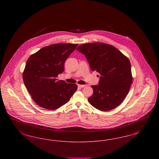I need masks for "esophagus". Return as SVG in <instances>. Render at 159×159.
<instances>
[{"label":"esophagus","mask_w":159,"mask_h":159,"mask_svg":"<svg viewBox=\"0 0 159 159\" xmlns=\"http://www.w3.org/2000/svg\"><path fill=\"white\" fill-rule=\"evenodd\" d=\"M78 87L80 88H83L84 87H85V85H83V84H78Z\"/></svg>","instance_id":"34e87169"}]
</instances>
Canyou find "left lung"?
<instances>
[{
  "mask_svg": "<svg viewBox=\"0 0 159 159\" xmlns=\"http://www.w3.org/2000/svg\"><path fill=\"white\" fill-rule=\"evenodd\" d=\"M77 49L85 55L91 70L101 75L99 84L91 86L93 93L89 104L102 111L118 107L133 81L128 58L113 46L100 42L82 44Z\"/></svg>",
  "mask_w": 159,
  "mask_h": 159,
  "instance_id": "8db88e82",
  "label": "left lung"
}]
</instances>
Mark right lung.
Instances as JSON below:
<instances>
[{
    "instance_id": "add662e5",
    "label": "right lung",
    "mask_w": 159,
    "mask_h": 159,
    "mask_svg": "<svg viewBox=\"0 0 159 159\" xmlns=\"http://www.w3.org/2000/svg\"><path fill=\"white\" fill-rule=\"evenodd\" d=\"M78 44L57 43L41 48L27 61L23 73L24 84L38 106L56 110L67 103L77 86L58 80L64 63Z\"/></svg>"
}]
</instances>
